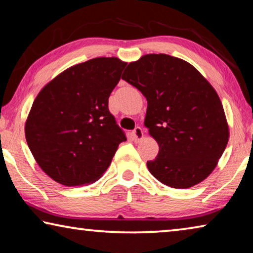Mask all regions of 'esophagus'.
<instances>
[{
    "instance_id": "esophagus-1",
    "label": "esophagus",
    "mask_w": 253,
    "mask_h": 253,
    "mask_svg": "<svg viewBox=\"0 0 253 253\" xmlns=\"http://www.w3.org/2000/svg\"><path fill=\"white\" fill-rule=\"evenodd\" d=\"M132 136H134L135 142H139L144 138V130L140 127H136L134 131H132Z\"/></svg>"
}]
</instances>
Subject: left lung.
<instances>
[{"mask_svg":"<svg viewBox=\"0 0 253 253\" xmlns=\"http://www.w3.org/2000/svg\"><path fill=\"white\" fill-rule=\"evenodd\" d=\"M147 100L144 125L160 147L148 170L161 183L188 188L204 181L229 142L223 106L212 84L185 60L145 54L124 71Z\"/></svg>","mask_w":253,"mask_h":253,"instance_id":"obj_1","label":"left lung"}]
</instances>
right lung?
<instances>
[{"mask_svg":"<svg viewBox=\"0 0 253 253\" xmlns=\"http://www.w3.org/2000/svg\"><path fill=\"white\" fill-rule=\"evenodd\" d=\"M127 63L101 57L68 68L46 84L25 122V139L41 169L66 186L99 179L126 136L108 98Z\"/></svg>","mask_w":253,"mask_h":253,"instance_id":"right-lung-1","label":"right lung"}]
</instances>
